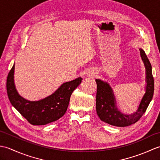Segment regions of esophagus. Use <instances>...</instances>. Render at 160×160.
I'll use <instances>...</instances> for the list:
<instances>
[{"mask_svg": "<svg viewBox=\"0 0 160 160\" xmlns=\"http://www.w3.org/2000/svg\"><path fill=\"white\" fill-rule=\"evenodd\" d=\"M87 76H89V77H90V78H93V77H95V76H96V72H95L94 71H89L87 72Z\"/></svg>", "mask_w": 160, "mask_h": 160, "instance_id": "34e87169", "label": "esophagus"}]
</instances>
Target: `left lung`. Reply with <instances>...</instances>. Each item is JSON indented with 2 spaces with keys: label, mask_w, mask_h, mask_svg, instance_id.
I'll return each instance as SVG.
<instances>
[{
  "label": "left lung",
  "mask_w": 160,
  "mask_h": 160,
  "mask_svg": "<svg viewBox=\"0 0 160 160\" xmlns=\"http://www.w3.org/2000/svg\"><path fill=\"white\" fill-rule=\"evenodd\" d=\"M140 56L146 69L145 93L137 109L132 113H123L117 107L113 91L110 84L100 79H96L97 84L96 111L100 120L115 127H127L140 120L152 100L154 93V80L152 67L144 51L140 48Z\"/></svg>",
  "instance_id": "obj_1"
}]
</instances>
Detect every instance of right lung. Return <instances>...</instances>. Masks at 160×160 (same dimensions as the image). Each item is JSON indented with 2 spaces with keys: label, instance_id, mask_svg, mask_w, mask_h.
Returning <instances> with one entry per match:
<instances>
[{
  "label": "right lung",
  "instance_id": "1",
  "mask_svg": "<svg viewBox=\"0 0 160 160\" xmlns=\"http://www.w3.org/2000/svg\"><path fill=\"white\" fill-rule=\"evenodd\" d=\"M15 64L7 79V91L12 106L33 125H45L62 117L69 106L73 91L80 85L82 78L61 84L55 92L38 101H30L20 96L14 83Z\"/></svg>",
  "mask_w": 160,
  "mask_h": 160
}]
</instances>
